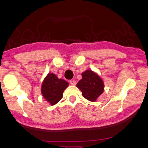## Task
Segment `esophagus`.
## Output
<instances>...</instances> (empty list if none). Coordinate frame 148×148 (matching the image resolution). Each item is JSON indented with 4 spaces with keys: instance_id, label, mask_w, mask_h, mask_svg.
I'll list each match as a JSON object with an SVG mask.
<instances>
[{
    "instance_id": "1",
    "label": "esophagus",
    "mask_w": 148,
    "mask_h": 148,
    "mask_svg": "<svg viewBox=\"0 0 148 148\" xmlns=\"http://www.w3.org/2000/svg\"><path fill=\"white\" fill-rule=\"evenodd\" d=\"M70 83L72 85H75L77 84V82L75 81V80H71V81H70Z\"/></svg>"
}]
</instances>
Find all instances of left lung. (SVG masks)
Segmentation results:
<instances>
[{
  "instance_id": "obj_1",
  "label": "left lung",
  "mask_w": 148,
  "mask_h": 148,
  "mask_svg": "<svg viewBox=\"0 0 148 148\" xmlns=\"http://www.w3.org/2000/svg\"><path fill=\"white\" fill-rule=\"evenodd\" d=\"M82 78L76 85L81 90L82 96L94 102L104 91L102 79L92 70H86L82 73Z\"/></svg>"
}]
</instances>
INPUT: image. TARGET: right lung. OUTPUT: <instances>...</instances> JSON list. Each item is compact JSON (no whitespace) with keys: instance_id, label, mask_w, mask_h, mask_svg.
Segmentation results:
<instances>
[{"instance_id":"obj_1","label":"right lung","mask_w":148,"mask_h":148,"mask_svg":"<svg viewBox=\"0 0 148 148\" xmlns=\"http://www.w3.org/2000/svg\"><path fill=\"white\" fill-rule=\"evenodd\" d=\"M68 85V82L65 80L58 79L52 73H49L43 81L41 94L47 101L54 105L63 97V92Z\"/></svg>"}]
</instances>
